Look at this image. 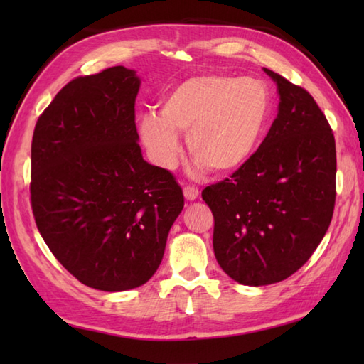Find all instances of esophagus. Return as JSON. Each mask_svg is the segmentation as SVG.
Wrapping results in <instances>:
<instances>
[{
	"label": "esophagus",
	"instance_id": "34e87169",
	"mask_svg": "<svg viewBox=\"0 0 364 364\" xmlns=\"http://www.w3.org/2000/svg\"><path fill=\"white\" fill-rule=\"evenodd\" d=\"M183 192H184V197L188 200H196L198 197V189L196 186H186Z\"/></svg>",
	"mask_w": 364,
	"mask_h": 364
}]
</instances>
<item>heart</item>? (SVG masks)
I'll list each match as a JSON object with an SVG mask.
<instances>
[{"label": "heart", "instance_id": "1", "mask_svg": "<svg viewBox=\"0 0 364 364\" xmlns=\"http://www.w3.org/2000/svg\"><path fill=\"white\" fill-rule=\"evenodd\" d=\"M264 82L228 75H198L162 98L159 117L145 114L141 139L156 166L172 170L181 156L176 133H188V149L198 168L230 173L257 150L270 115Z\"/></svg>", "mask_w": 364, "mask_h": 364}]
</instances>
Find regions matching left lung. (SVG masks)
I'll list each match as a JSON object with an SVG mask.
<instances>
[{
  "label": "left lung",
  "mask_w": 364,
  "mask_h": 364,
  "mask_svg": "<svg viewBox=\"0 0 364 364\" xmlns=\"http://www.w3.org/2000/svg\"><path fill=\"white\" fill-rule=\"evenodd\" d=\"M278 114L259 149L236 172L202 191L214 215L213 247L237 283L282 282L326 236L336 198L335 136L304 87L269 68Z\"/></svg>",
  "instance_id": "8db88e82"
}]
</instances>
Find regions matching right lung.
<instances>
[{
  "label": "right lung",
  "instance_id": "right-lung-1",
  "mask_svg": "<svg viewBox=\"0 0 364 364\" xmlns=\"http://www.w3.org/2000/svg\"><path fill=\"white\" fill-rule=\"evenodd\" d=\"M141 81L117 65L78 76L38 117L31 208L51 253L76 280L117 292L146 283L184 206L175 176L142 158Z\"/></svg>",
  "mask_w": 364,
  "mask_h": 364
}]
</instances>
